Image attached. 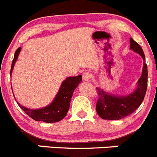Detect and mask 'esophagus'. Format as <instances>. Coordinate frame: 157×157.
Segmentation results:
<instances>
[{
    "label": "esophagus",
    "instance_id": "esophagus-1",
    "mask_svg": "<svg viewBox=\"0 0 157 157\" xmlns=\"http://www.w3.org/2000/svg\"><path fill=\"white\" fill-rule=\"evenodd\" d=\"M91 79V74L89 72H85L83 74V80L85 82H90Z\"/></svg>",
    "mask_w": 157,
    "mask_h": 157
}]
</instances>
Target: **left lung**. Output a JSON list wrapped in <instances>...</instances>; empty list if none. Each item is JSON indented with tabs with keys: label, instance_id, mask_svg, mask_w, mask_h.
<instances>
[{
	"label": "left lung",
	"instance_id": "8db88e82",
	"mask_svg": "<svg viewBox=\"0 0 157 157\" xmlns=\"http://www.w3.org/2000/svg\"><path fill=\"white\" fill-rule=\"evenodd\" d=\"M130 49L139 54L144 60L142 74L137 82L136 89L128 95H115L105 92L103 89L96 88L99 99L96 103V112L100 118L108 120H119L134 112L143 102L147 87V66L143 49L133 39H130Z\"/></svg>",
	"mask_w": 157,
	"mask_h": 157
}]
</instances>
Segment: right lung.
<instances>
[{"mask_svg":"<svg viewBox=\"0 0 157 157\" xmlns=\"http://www.w3.org/2000/svg\"><path fill=\"white\" fill-rule=\"evenodd\" d=\"M20 51H21V47L18 48L15 52L13 60L12 61V65H11L10 76L12 74L16 61L20 53ZM81 81L82 75L67 77L61 83V86L52 102L43 108L36 109H28L20 105L17 101V102L25 113L27 114L30 118L36 121H44L46 123L57 122L62 120L67 115L74 90L77 87L79 83Z\"/></svg>","mask_w":157,"mask_h":157,"instance_id":"1","label":"right lung"}]
</instances>
